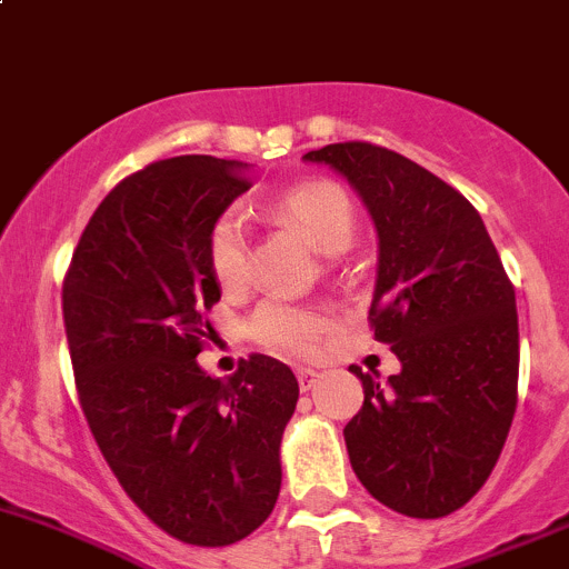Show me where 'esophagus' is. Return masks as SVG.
<instances>
[{"instance_id": "esophagus-1", "label": "esophagus", "mask_w": 569, "mask_h": 569, "mask_svg": "<svg viewBox=\"0 0 569 569\" xmlns=\"http://www.w3.org/2000/svg\"><path fill=\"white\" fill-rule=\"evenodd\" d=\"M296 375H298V389H301V391H312L315 383H318V380H320L318 372H315V370H303V367Z\"/></svg>"}]
</instances>
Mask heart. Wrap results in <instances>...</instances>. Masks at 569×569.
Wrapping results in <instances>:
<instances>
[{
    "instance_id": "heart-1",
    "label": "heart",
    "mask_w": 569,
    "mask_h": 569,
    "mask_svg": "<svg viewBox=\"0 0 569 569\" xmlns=\"http://www.w3.org/2000/svg\"><path fill=\"white\" fill-rule=\"evenodd\" d=\"M271 216L298 227L323 254H339L356 236V208L348 191L328 178L301 180L271 202ZM208 266L221 287L243 284L249 273V241L238 213H221L208 232ZM251 337L287 356H312L320 348L328 320L318 312L268 301L251 318Z\"/></svg>"
}]
</instances>
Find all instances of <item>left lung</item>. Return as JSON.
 I'll return each instance as SVG.
<instances>
[{
    "label": "left lung",
    "mask_w": 569,
    "mask_h": 569,
    "mask_svg": "<svg viewBox=\"0 0 569 569\" xmlns=\"http://www.w3.org/2000/svg\"><path fill=\"white\" fill-rule=\"evenodd\" d=\"M348 178L378 230L370 326L402 370L350 367L365 406L345 425L350 466L408 518H443L477 496L518 406L515 287L471 202L411 158L370 142L309 150Z\"/></svg>",
    "instance_id": "8db88e82"
}]
</instances>
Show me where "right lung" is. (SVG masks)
Segmentation results:
<instances>
[{
    "label": "right lung",
    "instance_id": "add662e5",
    "mask_svg": "<svg viewBox=\"0 0 569 569\" xmlns=\"http://www.w3.org/2000/svg\"><path fill=\"white\" fill-rule=\"evenodd\" d=\"M249 163L156 161L98 204L62 284L81 411L117 482L169 537L219 548L271 515L279 447L298 402L282 361L254 353L230 378L197 365L221 298L208 232Z\"/></svg>",
    "mask_w": 569,
    "mask_h": 569
}]
</instances>
